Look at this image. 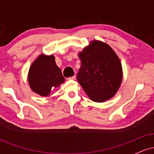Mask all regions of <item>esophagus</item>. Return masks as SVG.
<instances>
[{
	"mask_svg": "<svg viewBox=\"0 0 154 154\" xmlns=\"http://www.w3.org/2000/svg\"><path fill=\"white\" fill-rule=\"evenodd\" d=\"M76 79V76H72V77H69L68 79H72V80H75V79Z\"/></svg>",
	"mask_w": 154,
	"mask_h": 154,
	"instance_id": "34e87169",
	"label": "esophagus"
}]
</instances>
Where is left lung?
<instances>
[{
  "instance_id": "obj_1",
  "label": "left lung",
  "mask_w": 154,
  "mask_h": 154,
  "mask_svg": "<svg viewBox=\"0 0 154 154\" xmlns=\"http://www.w3.org/2000/svg\"><path fill=\"white\" fill-rule=\"evenodd\" d=\"M81 66L77 79L89 98L103 102L112 98L122 79V69L117 55L103 42L94 40L79 54Z\"/></svg>"
}]
</instances>
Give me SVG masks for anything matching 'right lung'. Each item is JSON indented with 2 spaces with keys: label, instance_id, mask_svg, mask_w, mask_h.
Instances as JSON below:
<instances>
[{
  "label": "right lung",
  "instance_id": "add662e5",
  "mask_svg": "<svg viewBox=\"0 0 154 154\" xmlns=\"http://www.w3.org/2000/svg\"><path fill=\"white\" fill-rule=\"evenodd\" d=\"M64 80L53 55H40L32 63L28 75L32 90L42 96L48 95L51 90L59 87Z\"/></svg>",
  "mask_w": 154,
  "mask_h": 154
}]
</instances>
